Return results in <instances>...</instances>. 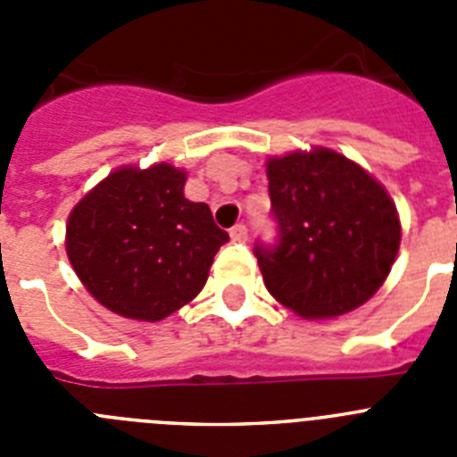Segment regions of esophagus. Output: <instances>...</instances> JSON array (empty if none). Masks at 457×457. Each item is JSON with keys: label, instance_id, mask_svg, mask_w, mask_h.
Listing matches in <instances>:
<instances>
[{"label": "esophagus", "instance_id": "esophagus-1", "mask_svg": "<svg viewBox=\"0 0 457 457\" xmlns=\"http://www.w3.org/2000/svg\"><path fill=\"white\" fill-rule=\"evenodd\" d=\"M231 237L236 242H247V237H249V228H247V224H236L231 228Z\"/></svg>", "mask_w": 457, "mask_h": 457}]
</instances>
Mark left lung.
Masks as SVG:
<instances>
[{
	"label": "left lung",
	"instance_id": "8db88e82",
	"mask_svg": "<svg viewBox=\"0 0 457 457\" xmlns=\"http://www.w3.org/2000/svg\"><path fill=\"white\" fill-rule=\"evenodd\" d=\"M277 242H256L270 295L302 318H334L373 297L401 247L385 187L327 148L268 160Z\"/></svg>",
	"mask_w": 457,
	"mask_h": 457
}]
</instances>
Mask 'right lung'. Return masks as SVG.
Returning a JSON list of instances; mask_svg holds the SVG:
<instances>
[{"label": "right lung", "mask_w": 457, "mask_h": 457, "mask_svg": "<svg viewBox=\"0 0 457 457\" xmlns=\"http://www.w3.org/2000/svg\"><path fill=\"white\" fill-rule=\"evenodd\" d=\"M185 171L125 167L68 217L66 252L88 293L135 320H162L205 286L228 233L205 204L185 199Z\"/></svg>", "instance_id": "1"}]
</instances>
